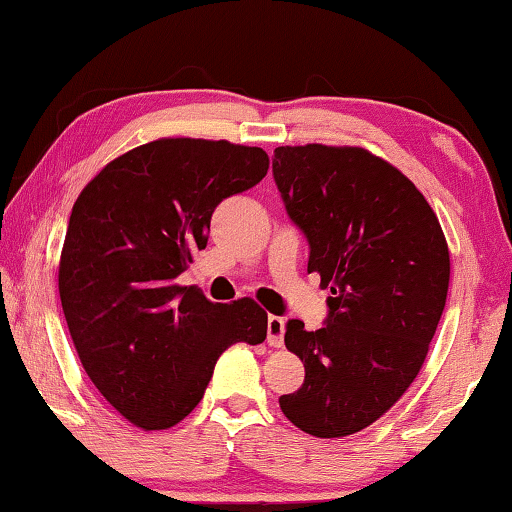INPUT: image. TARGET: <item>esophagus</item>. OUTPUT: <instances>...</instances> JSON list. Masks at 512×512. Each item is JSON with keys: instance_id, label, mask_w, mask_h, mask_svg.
I'll use <instances>...</instances> for the list:
<instances>
[{"instance_id": "34e87169", "label": "esophagus", "mask_w": 512, "mask_h": 512, "mask_svg": "<svg viewBox=\"0 0 512 512\" xmlns=\"http://www.w3.org/2000/svg\"><path fill=\"white\" fill-rule=\"evenodd\" d=\"M266 342L275 348H280L282 342H285V319L282 316H269V323H266Z\"/></svg>"}]
</instances>
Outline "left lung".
<instances>
[{"label":"left lung","mask_w":512,"mask_h":512,"mask_svg":"<svg viewBox=\"0 0 512 512\" xmlns=\"http://www.w3.org/2000/svg\"><path fill=\"white\" fill-rule=\"evenodd\" d=\"M273 177L310 241L307 273L332 294L323 328L287 323L305 380L280 410L314 437L353 435L417 378L444 312L449 246L417 186L364 148L282 145Z\"/></svg>","instance_id":"8db88e82"}]
</instances>
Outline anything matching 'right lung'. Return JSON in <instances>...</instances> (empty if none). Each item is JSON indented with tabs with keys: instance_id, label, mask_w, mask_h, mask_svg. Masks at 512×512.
Instances as JSON below:
<instances>
[{
	"instance_id": "add662e5",
	"label": "right lung",
	"mask_w": 512,
	"mask_h": 512,
	"mask_svg": "<svg viewBox=\"0 0 512 512\" xmlns=\"http://www.w3.org/2000/svg\"><path fill=\"white\" fill-rule=\"evenodd\" d=\"M269 154L230 141L157 139L109 161L72 207L59 294L81 364L129 424L164 431L200 403L237 342L262 344L253 298L212 303L180 287L218 202L248 191Z\"/></svg>"
}]
</instances>
